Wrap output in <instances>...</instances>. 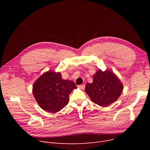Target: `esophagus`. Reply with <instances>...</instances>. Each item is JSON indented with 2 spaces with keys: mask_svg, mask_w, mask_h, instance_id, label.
Wrapping results in <instances>:
<instances>
[{
  "mask_svg": "<svg viewBox=\"0 0 150 150\" xmlns=\"http://www.w3.org/2000/svg\"><path fill=\"white\" fill-rule=\"evenodd\" d=\"M78 87L82 90H83L85 88V85L83 84V85H78Z\"/></svg>",
  "mask_w": 150,
  "mask_h": 150,
  "instance_id": "1",
  "label": "esophagus"
}]
</instances>
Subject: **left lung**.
Instances as JSON below:
<instances>
[{"label": "left lung", "instance_id": "1", "mask_svg": "<svg viewBox=\"0 0 150 150\" xmlns=\"http://www.w3.org/2000/svg\"><path fill=\"white\" fill-rule=\"evenodd\" d=\"M85 91L95 104L108 107L119 98L123 84L112 71L99 69L93 75V83L85 85Z\"/></svg>", "mask_w": 150, "mask_h": 150}]
</instances>
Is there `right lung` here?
Instances as JSON below:
<instances>
[{
  "label": "right lung",
  "mask_w": 150,
  "mask_h": 150,
  "mask_svg": "<svg viewBox=\"0 0 150 150\" xmlns=\"http://www.w3.org/2000/svg\"><path fill=\"white\" fill-rule=\"evenodd\" d=\"M77 87L72 81L63 79L60 72L48 71L34 83L33 93L40 108L56 113L68 104L69 94Z\"/></svg>",
  "instance_id": "obj_1"
}]
</instances>
